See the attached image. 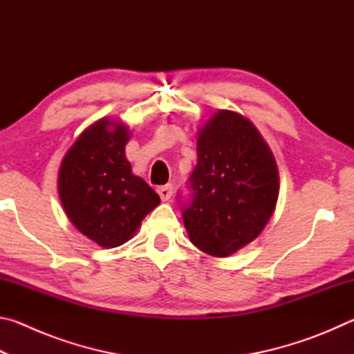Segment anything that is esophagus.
Masks as SVG:
<instances>
[{
	"label": "esophagus",
	"mask_w": 354,
	"mask_h": 354,
	"mask_svg": "<svg viewBox=\"0 0 354 354\" xmlns=\"http://www.w3.org/2000/svg\"><path fill=\"white\" fill-rule=\"evenodd\" d=\"M158 194H159L160 200H162V201L170 200V196H171V194H173V185H171V184L160 185V187H158Z\"/></svg>",
	"instance_id": "1"
}]
</instances>
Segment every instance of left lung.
I'll return each instance as SVG.
<instances>
[{
	"instance_id": "1",
	"label": "left lung",
	"mask_w": 354,
	"mask_h": 354,
	"mask_svg": "<svg viewBox=\"0 0 354 354\" xmlns=\"http://www.w3.org/2000/svg\"><path fill=\"white\" fill-rule=\"evenodd\" d=\"M196 154L189 200L181 203L185 230L195 247L226 257L254 241L270 220L278 167L257 129L231 111H218L200 129Z\"/></svg>"
}]
</instances>
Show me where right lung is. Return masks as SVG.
Here are the masks:
<instances>
[{
	"instance_id": "right-lung-1",
	"label": "right lung",
	"mask_w": 354,
	"mask_h": 354,
	"mask_svg": "<svg viewBox=\"0 0 354 354\" xmlns=\"http://www.w3.org/2000/svg\"><path fill=\"white\" fill-rule=\"evenodd\" d=\"M128 128L103 118L77 137L59 170L65 214L101 247H120L134 236L160 198L134 176L124 156Z\"/></svg>"
}]
</instances>
